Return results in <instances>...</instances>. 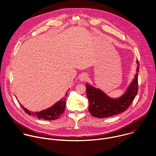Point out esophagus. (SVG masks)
Returning a JSON list of instances; mask_svg holds the SVG:
<instances>
[{"label":"esophagus","mask_w":156,"mask_h":156,"mask_svg":"<svg viewBox=\"0 0 156 156\" xmlns=\"http://www.w3.org/2000/svg\"><path fill=\"white\" fill-rule=\"evenodd\" d=\"M79 80L82 82H85L87 81L88 79V75L87 73H82L79 76Z\"/></svg>","instance_id":"esophagus-1"}]
</instances>
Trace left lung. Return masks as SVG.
Returning a JSON list of instances; mask_svg holds the SVG:
<instances>
[{"label":"left lung","mask_w":156,"mask_h":156,"mask_svg":"<svg viewBox=\"0 0 156 156\" xmlns=\"http://www.w3.org/2000/svg\"><path fill=\"white\" fill-rule=\"evenodd\" d=\"M136 63L138 67L133 80L126 92L119 98H110L100 89L86 84L87 96L89 101L88 110L93 116L98 118H108L124 112L131 105L138 92V60Z\"/></svg>","instance_id":"1"}]
</instances>
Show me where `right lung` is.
<instances>
[{
  "instance_id": "1",
  "label": "right lung",
  "mask_w": 156,
  "mask_h": 156,
  "mask_svg": "<svg viewBox=\"0 0 156 156\" xmlns=\"http://www.w3.org/2000/svg\"><path fill=\"white\" fill-rule=\"evenodd\" d=\"M68 90V91H69ZM68 94V91L66 93V95L63 98L55 103L54 105L51 107L49 108L42 110L41 112H30L25 107H24L21 104V106L23 108V110L26 112L28 115H32L34 116H36L38 118H41L45 120H55L60 117V116L63 113L65 107H66V98Z\"/></svg>"
}]
</instances>
